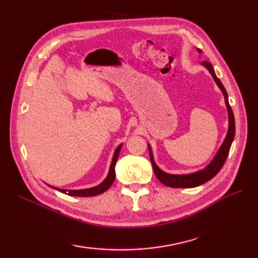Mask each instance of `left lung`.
I'll return each instance as SVG.
<instances>
[{
    "label": "left lung",
    "instance_id": "1",
    "mask_svg": "<svg viewBox=\"0 0 258 258\" xmlns=\"http://www.w3.org/2000/svg\"><path fill=\"white\" fill-rule=\"evenodd\" d=\"M200 53L202 52L201 50H197ZM202 64L210 71V73L212 74L214 81L216 82V84L220 87L221 91L224 94V98H225V104L227 107V112H228V132L225 140H224L222 146L218 150L217 154L215 157L213 158V161L208 164V165L204 168L201 169L199 172L191 173V174H184V175H174V174H167L165 172H163L161 168H158V166L154 162V158H153L152 154V150L151 146L149 145V151H150V158L153 165V169H154V173L156 175V177L158 178L161 183L164 185L168 186V187H175V188H186V187H196V186H200L202 184L206 183L207 180H210L213 178L215 175L220 172V169L223 167L224 163H225L226 158L228 156L229 149H231V145L233 143L234 136H235V118H234V114L231 108V105L228 103V96H227V92L225 90V87L223 86L222 82L218 80L216 76L215 72H214V69L212 67V64L207 61L202 62Z\"/></svg>",
    "mask_w": 258,
    "mask_h": 258
}]
</instances>
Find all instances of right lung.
Wrapping results in <instances>:
<instances>
[{
    "label": "right lung",
    "instance_id": "right-lung-1",
    "mask_svg": "<svg viewBox=\"0 0 258 258\" xmlns=\"http://www.w3.org/2000/svg\"><path fill=\"white\" fill-rule=\"evenodd\" d=\"M120 147H122V144H120L116 151L114 153V156H113V160L111 163V167H109V172L107 177L103 180V182L95 186V187H91V188H85V189H62V188H56V187H51L55 188L57 190L61 191V193L64 194H68L71 196H83V197H87V196H95L98 194H102L104 191L107 190L109 187H111V185L113 184L114 179H115V164L117 162V157L119 154V151H120Z\"/></svg>",
    "mask_w": 258,
    "mask_h": 258
}]
</instances>
